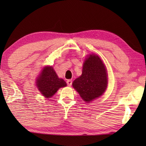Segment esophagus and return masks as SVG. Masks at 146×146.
Segmentation results:
<instances>
[{
    "mask_svg": "<svg viewBox=\"0 0 146 146\" xmlns=\"http://www.w3.org/2000/svg\"><path fill=\"white\" fill-rule=\"evenodd\" d=\"M66 83H67V85L68 86H71V85H72V80H68Z\"/></svg>",
    "mask_w": 146,
    "mask_h": 146,
    "instance_id": "obj_1",
    "label": "esophagus"
}]
</instances>
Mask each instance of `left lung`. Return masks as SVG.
<instances>
[{
	"instance_id": "obj_1",
	"label": "left lung",
	"mask_w": 146,
	"mask_h": 146,
	"mask_svg": "<svg viewBox=\"0 0 146 146\" xmlns=\"http://www.w3.org/2000/svg\"><path fill=\"white\" fill-rule=\"evenodd\" d=\"M106 68L97 55L90 54L83 64L82 74L73 83V86L85 102L100 97L107 88Z\"/></svg>"
}]
</instances>
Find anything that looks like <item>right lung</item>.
Listing matches in <instances>:
<instances>
[{
	"mask_svg": "<svg viewBox=\"0 0 146 146\" xmlns=\"http://www.w3.org/2000/svg\"><path fill=\"white\" fill-rule=\"evenodd\" d=\"M36 81V85L39 90L43 96L47 98L52 97L60 88L66 86L64 80L58 78L51 66L44 68Z\"/></svg>",
	"mask_w": 146,
	"mask_h": 146,
	"instance_id": "add662e5",
	"label": "right lung"
}]
</instances>
